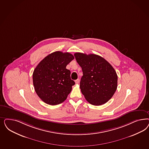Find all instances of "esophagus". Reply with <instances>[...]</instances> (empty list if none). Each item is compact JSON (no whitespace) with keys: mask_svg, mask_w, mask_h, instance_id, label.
I'll return each mask as SVG.
<instances>
[{"mask_svg":"<svg viewBox=\"0 0 149 149\" xmlns=\"http://www.w3.org/2000/svg\"><path fill=\"white\" fill-rule=\"evenodd\" d=\"M79 82V79H76V80L75 81L76 84H78Z\"/></svg>","mask_w":149,"mask_h":149,"instance_id":"34e87169","label":"esophagus"}]
</instances>
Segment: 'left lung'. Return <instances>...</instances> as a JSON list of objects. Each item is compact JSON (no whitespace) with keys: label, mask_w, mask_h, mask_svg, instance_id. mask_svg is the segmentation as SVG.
Returning a JSON list of instances; mask_svg holds the SVG:
<instances>
[{"label":"left lung","mask_w":149,"mask_h":149,"mask_svg":"<svg viewBox=\"0 0 149 149\" xmlns=\"http://www.w3.org/2000/svg\"><path fill=\"white\" fill-rule=\"evenodd\" d=\"M82 67L80 89L91 105H101L109 101L117 88L118 77L115 69L105 58L95 54H74Z\"/></svg>","instance_id":"left-lung-1"}]
</instances>
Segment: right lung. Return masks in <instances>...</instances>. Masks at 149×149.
Segmentation results:
<instances>
[{
  "instance_id": "1",
  "label": "right lung",
  "mask_w": 149,
  "mask_h": 149,
  "mask_svg": "<svg viewBox=\"0 0 149 149\" xmlns=\"http://www.w3.org/2000/svg\"><path fill=\"white\" fill-rule=\"evenodd\" d=\"M73 59L70 53L55 52L44 58L35 68L34 88L46 104L56 105L67 99L75 82L71 79V72L66 67Z\"/></svg>"
}]
</instances>
